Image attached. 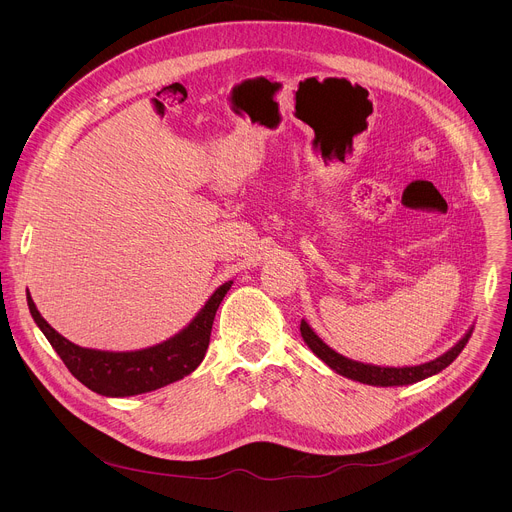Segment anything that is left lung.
I'll return each instance as SVG.
<instances>
[{
  "label": "left lung",
  "mask_w": 512,
  "mask_h": 512,
  "mask_svg": "<svg viewBox=\"0 0 512 512\" xmlns=\"http://www.w3.org/2000/svg\"><path fill=\"white\" fill-rule=\"evenodd\" d=\"M474 326H470L466 330V334L444 354H440L437 358L429 360V362H421V364H413V367H379V364H369V362H358L352 360L348 356H342L340 352H336L334 348H330L316 332L314 328L302 320L300 324V332L304 342L308 344V348L322 360L326 362L332 371H336L338 375L364 383V385H373V387H403V385H413L417 381H423L427 377H433L437 373H442L446 367L458 358V354L464 350L466 342L472 336Z\"/></svg>",
  "instance_id": "left-lung-1"
}]
</instances>
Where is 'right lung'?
Listing matches in <instances>:
<instances>
[{
    "label": "right lung",
    "instance_id": "1",
    "mask_svg": "<svg viewBox=\"0 0 512 512\" xmlns=\"http://www.w3.org/2000/svg\"><path fill=\"white\" fill-rule=\"evenodd\" d=\"M231 285L233 281L218 285L190 324L172 338L156 346L127 352L85 348L66 340L40 316L30 294L28 308L36 326L62 358L72 377L103 397H133L176 383L198 369L210 342L214 314Z\"/></svg>",
    "mask_w": 512,
    "mask_h": 512
}]
</instances>
